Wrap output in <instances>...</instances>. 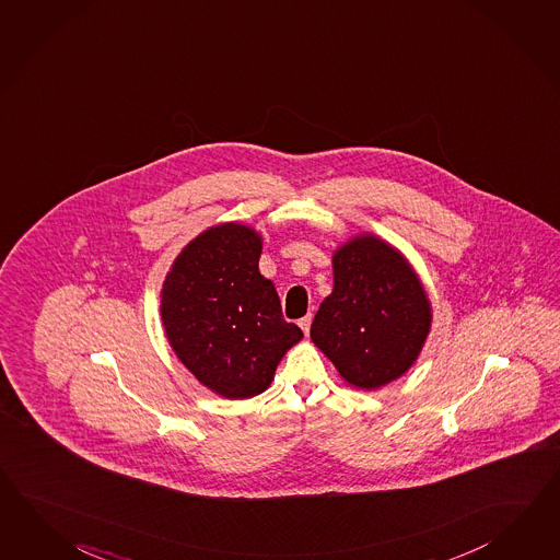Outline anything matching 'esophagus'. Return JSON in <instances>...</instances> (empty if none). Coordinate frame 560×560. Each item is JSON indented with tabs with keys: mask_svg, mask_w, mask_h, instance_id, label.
Segmentation results:
<instances>
[{
	"mask_svg": "<svg viewBox=\"0 0 560 560\" xmlns=\"http://www.w3.org/2000/svg\"><path fill=\"white\" fill-rule=\"evenodd\" d=\"M311 325H313V314H306L304 318H300L299 326L304 330V335L308 337V332H311Z\"/></svg>",
	"mask_w": 560,
	"mask_h": 560,
	"instance_id": "34e87169",
	"label": "esophagus"
}]
</instances>
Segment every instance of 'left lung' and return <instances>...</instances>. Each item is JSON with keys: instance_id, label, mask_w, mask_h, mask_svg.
<instances>
[{"instance_id": "1", "label": "left lung", "mask_w": 560, "mask_h": 560, "mask_svg": "<svg viewBox=\"0 0 560 560\" xmlns=\"http://www.w3.org/2000/svg\"><path fill=\"white\" fill-rule=\"evenodd\" d=\"M332 292L311 326L314 345L354 389L405 375L431 330V302L404 252L359 234L332 254Z\"/></svg>"}]
</instances>
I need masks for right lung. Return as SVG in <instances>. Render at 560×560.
<instances>
[{"label": "right lung", "mask_w": 560, "mask_h": 560, "mask_svg": "<svg viewBox=\"0 0 560 560\" xmlns=\"http://www.w3.org/2000/svg\"><path fill=\"white\" fill-rule=\"evenodd\" d=\"M261 235L244 223L211 225L171 264L161 288V320L189 373L225 399L270 387L276 366L296 342L278 292L258 268Z\"/></svg>", "instance_id": "right-lung-1"}]
</instances>
